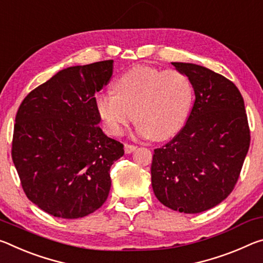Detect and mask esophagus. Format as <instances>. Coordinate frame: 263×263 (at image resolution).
<instances>
[{
    "mask_svg": "<svg viewBox=\"0 0 263 263\" xmlns=\"http://www.w3.org/2000/svg\"><path fill=\"white\" fill-rule=\"evenodd\" d=\"M136 149H137L136 145L128 144V143L124 144V152H126V154H130V153H133V152H135Z\"/></svg>",
    "mask_w": 263,
    "mask_h": 263,
    "instance_id": "esophagus-1",
    "label": "esophagus"
}]
</instances>
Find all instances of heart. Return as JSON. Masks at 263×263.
Masks as SVG:
<instances>
[{
	"label": "heart",
	"instance_id": "1",
	"mask_svg": "<svg viewBox=\"0 0 263 263\" xmlns=\"http://www.w3.org/2000/svg\"><path fill=\"white\" fill-rule=\"evenodd\" d=\"M115 91L98 96L97 110L110 134H122L135 120L140 136L167 140L177 134L190 113L193 86L184 73L139 65L115 83Z\"/></svg>",
	"mask_w": 263,
	"mask_h": 263
}]
</instances>
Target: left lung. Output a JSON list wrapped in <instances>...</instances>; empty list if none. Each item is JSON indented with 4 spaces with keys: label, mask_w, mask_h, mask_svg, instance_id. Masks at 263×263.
Instances as JSON below:
<instances>
[{
    "label": "left lung",
    "mask_w": 263,
    "mask_h": 263,
    "mask_svg": "<svg viewBox=\"0 0 263 263\" xmlns=\"http://www.w3.org/2000/svg\"><path fill=\"white\" fill-rule=\"evenodd\" d=\"M190 79L196 100L186 123L154 150L152 185L163 205L200 213L233 191L251 143L245 102L225 77L191 63H172Z\"/></svg>",
    "instance_id": "obj_1"
}]
</instances>
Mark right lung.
<instances>
[{
	"label": "right lung",
	"instance_id": "add662e5",
	"mask_svg": "<svg viewBox=\"0 0 263 263\" xmlns=\"http://www.w3.org/2000/svg\"><path fill=\"white\" fill-rule=\"evenodd\" d=\"M113 60L64 68L30 92L15 119L11 157L25 195L51 216L78 219L105 203L123 144L103 134L96 93Z\"/></svg>",
	"mask_w": 263,
	"mask_h": 263
}]
</instances>
